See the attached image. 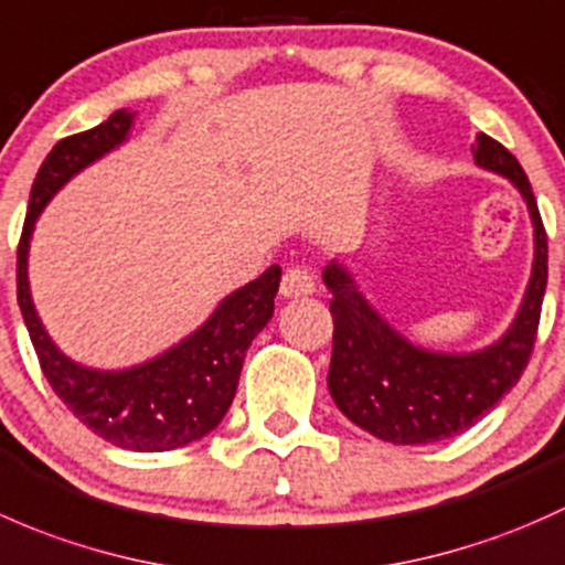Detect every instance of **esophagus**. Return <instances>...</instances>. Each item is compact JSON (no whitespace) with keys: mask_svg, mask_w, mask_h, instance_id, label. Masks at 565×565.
Masks as SVG:
<instances>
[{"mask_svg":"<svg viewBox=\"0 0 565 565\" xmlns=\"http://www.w3.org/2000/svg\"><path fill=\"white\" fill-rule=\"evenodd\" d=\"M316 290V277L310 275L307 269H288L282 275L280 282V294L288 296V299H301V296H310Z\"/></svg>","mask_w":565,"mask_h":565,"instance_id":"34e87169","label":"esophagus"}]
</instances>
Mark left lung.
<instances>
[{
  "instance_id": "1",
  "label": "left lung",
  "mask_w": 565,
  "mask_h": 565,
  "mask_svg": "<svg viewBox=\"0 0 565 565\" xmlns=\"http://www.w3.org/2000/svg\"><path fill=\"white\" fill-rule=\"evenodd\" d=\"M473 157L476 166L500 173L520 190L531 212L536 244L525 299L498 342L473 353H440L413 345L372 310L345 266L331 260L323 269L334 318L326 377L331 399L356 427L388 444L422 446L465 433L495 408L531 362L546 290L542 214L525 171L503 143L479 132Z\"/></svg>"
}]
</instances>
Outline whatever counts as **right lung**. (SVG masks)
Segmentation results:
<instances>
[{"label":"right lung","mask_w":565,"mask_h":565,"mask_svg":"<svg viewBox=\"0 0 565 565\" xmlns=\"http://www.w3.org/2000/svg\"><path fill=\"white\" fill-rule=\"evenodd\" d=\"M136 114L114 110L103 125L62 138L34 177L19 242V307L43 375L56 397L108 444L130 451H171L212 433L234 403L244 353L275 312L280 266L225 296L179 345L130 370H92L67 359L40 323L29 294L26 255L34 223L62 188L127 141Z\"/></svg>","instance_id":"obj_1"}]
</instances>
